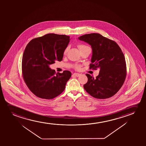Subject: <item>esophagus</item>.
<instances>
[{"label":"esophagus","instance_id":"esophagus-1","mask_svg":"<svg viewBox=\"0 0 146 146\" xmlns=\"http://www.w3.org/2000/svg\"><path fill=\"white\" fill-rule=\"evenodd\" d=\"M73 76H76V77H79V76H80V74H79V73H73Z\"/></svg>","mask_w":146,"mask_h":146}]
</instances>
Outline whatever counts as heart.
<instances>
[{
    "instance_id": "b5f03b06",
    "label": "heart",
    "mask_w": 146,
    "mask_h": 146,
    "mask_svg": "<svg viewBox=\"0 0 146 146\" xmlns=\"http://www.w3.org/2000/svg\"><path fill=\"white\" fill-rule=\"evenodd\" d=\"M84 45H78V47L79 49H81V48H82V47H84ZM68 47H67V48H65V49L64 50V52H63V54L64 55H66L67 54V53L68 52ZM75 68H76V69H80V68H81V66L80 65H76L75 66Z\"/></svg>"
}]
</instances>
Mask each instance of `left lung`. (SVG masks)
<instances>
[{"label":"left lung","mask_w":146,"mask_h":146,"mask_svg":"<svg viewBox=\"0 0 146 146\" xmlns=\"http://www.w3.org/2000/svg\"><path fill=\"white\" fill-rule=\"evenodd\" d=\"M92 49L90 69H100L96 78L86 74L88 81L84 89L94 98L104 99L116 94L122 87L127 75L126 61L118 44L99 33L85 34L78 37Z\"/></svg>","instance_id":"obj_1"}]
</instances>
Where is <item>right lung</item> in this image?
<instances>
[{
  "instance_id": "1",
  "label": "right lung",
  "mask_w": 146,
  "mask_h": 146,
  "mask_svg": "<svg viewBox=\"0 0 146 146\" xmlns=\"http://www.w3.org/2000/svg\"><path fill=\"white\" fill-rule=\"evenodd\" d=\"M70 36L49 33L34 38L27 45L22 56V76L29 89L39 98L52 99L64 91L71 73H57L49 68L61 61Z\"/></svg>"
}]
</instances>
